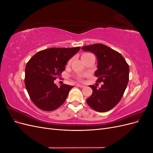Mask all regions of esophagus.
<instances>
[{"instance_id":"1","label":"esophagus","mask_w":153,"mask_h":153,"mask_svg":"<svg viewBox=\"0 0 153 153\" xmlns=\"http://www.w3.org/2000/svg\"><path fill=\"white\" fill-rule=\"evenodd\" d=\"M78 87H81V88H83V87H84V85H81V84H77L76 85Z\"/></svg>"}]
</instances>
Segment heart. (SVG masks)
<instances>
[{
    "label": "heart",
    "instance_id": "1",
    "mask_svg": "<svg viewBox=\"0 0 153 153\" xmlns=\"http://www.w3.org/2000/svg\"><path fill=\"white\" fill-rule=\"evenodd\" d=\"M89 53H85L83 54L82 56H85V55H89ZM71 60H70V61H69L68 63H70V62H71ZM80 80H81V78H80Z\"/></svg>",
    "mask_w": 153,
    "mask_h": 153
}]
</instances>
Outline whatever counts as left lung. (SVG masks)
<instances>
[{
    "label": "left lung",
    "instance_id": "8db88e82",
    "mask_svg": "<svg viewBox=\"0 0 153 153\" xmlns=\"http://www.w3.org/2000/svg\"><path fill=\"white\" fill-rule=\"evenodd\" d=\"M82 49L94 53L98 59L97 82H103L101 88L89 85L92 94L86 100L91 108L99 112L112 109L121 100L129 81V65L117 51L103 44L84 46Z\"/></svg>",
    "mask_w": 153,
    "mask_h": 153
}]
</instances>
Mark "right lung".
Segmentation results:
<instances>
[{"label": "right lung", "instance_id": "obj_1", "mask_svg": "<svg viewBox=\"0 0 153 153\" xmlns=\"http://www.w3.org/2000/svg\"><path fill=\"white\" fill-rule=\"evenodd\" d=\"M80 47L51 48L39 51L27 63L25 84L33 103L44 111H52L66 101L73 86L62 84L59 87L54 80L61 76L69 59Z\"/></svg>", "mask_w": 153, "mask_h": 153}]
</instances>
